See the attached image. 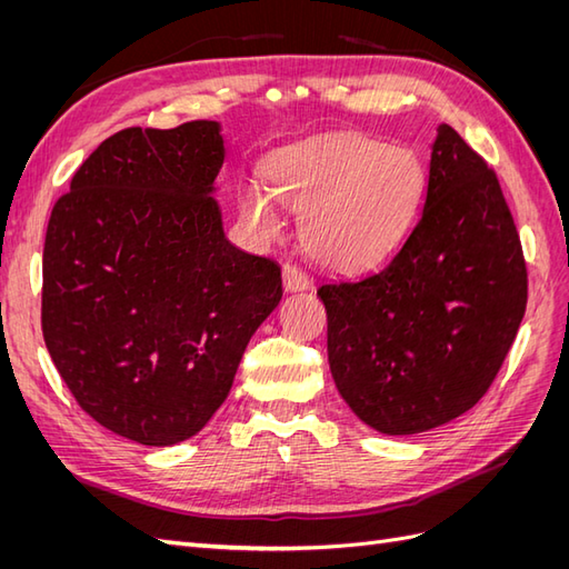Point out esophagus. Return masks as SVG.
<instances>
[{
    "instance_id": "obj_1",
    "label": "esophagus",
    "mask_w": 569,
    "mask_h": 569,
    "mask_svg": "<svg viewBox=\"0 0 569 569\" xmlns=\"http://www.w3.org/2000/svg\"><path fill=\"white\" fill-rule=\"evenodd\" d=\"M282 284L287 291H301V289H308L311 280H308V274L299 266L284 263L282 266Z\"/></svg>"
}]
</instances>
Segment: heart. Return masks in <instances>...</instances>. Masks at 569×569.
Returning <instances> with one entry per match:
<instances>
[{"instance_id": "1", "label": "heart", "mask_w": 569, "mask_h": 569, "mask_svg": "<svg viewBox=\"0 0 569 569\" xmlns=\"http://www.w3.org/2000/svg\"><path fill=\"white\" fill-rule=\"evenodd\" d=\"M425 166L412 149L363 132H341L280 151L270 187L249 180L242 213L270 239L280 232V201L303 213L301 242L325 268L353 272L401 242L425 197Z\"/></svg>"}]
</instances>
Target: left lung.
Masks as SVG:
<instances>
[{"label":"left lung","mask_w":569,"mask_h":569,"mask_svg":"<svg viewBox=\"0 0 569 569\" xmlns=\"http://www.w3.org/2000/svg\"><path fill=\"white\" fill-rule=\"evenodd\" d=\"M318 297L335 385L377 432H427L487 393L520 330L527 266L496 173L451 126L401 249Z\"/></svg>","instance_id":"left-lung-1"}]
</instances>
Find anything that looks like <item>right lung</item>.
Returning <instances> with one entry per match:
<instances>
[{
	"label": "right lung",
	"instance_id": "obj_1",
	"mask_svg": "<svg viewBox=\"0 0 569 569\" xmlns=\"http://www.w3.org/2000/svg\"><path fill=\"white\" fill-rule=\"evenodd\" d=\"M216 120L126 128L76 170L49 216L42 335L78 406L144 446L194 437L228 399L280 266L230 244L211 197Z\"/></svg>",
	"mask_w": 569,
	"mask_h": 569
}]
</instances>
